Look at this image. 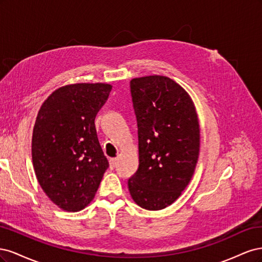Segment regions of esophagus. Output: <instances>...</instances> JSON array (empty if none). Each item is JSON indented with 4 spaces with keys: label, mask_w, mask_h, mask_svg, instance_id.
Masks as SVG:
<instances>
[{
    "label": "esophagus",
    "mask_w": 262,
    "mask_h": 262,
    "mask_svg": "<svg viewBox=\"0 0 262 262\" xmlns=\"http://www.w3.org/2000/svg\"><path fill=\"white\" fill-rule=\"evenodd\" d=\"M109 164H110V167L114 168L115 166H116V164H117V158H110Z\"/></svg>",
    "instance_id": "obj_1"
}]
</instances>
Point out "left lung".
Instances as JSON below:
<instances>
[{
  "label": "left lung",
  "mask_w": 262,
  "mask_h": 262,
  "mask_svg": "<svg viewBox=\"0 0 262 262\" xmlns=\"http://www.w3.org/2000/svg\"><path fill=\"white\" fill-rule=\"evenodd\" d=\"M139 168L128 180L141 208L157 211L176 201L191 180L200 149L198 115L188 93L171 78H133Z\"/></svg>",
  "instance_id": "8db88e82"
}]
</instances>
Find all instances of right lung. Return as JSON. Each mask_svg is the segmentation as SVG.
<instances>
[{"mask_svg":"<svg viewBox=\"0 0 262 262\" xmlns=\"http://www.w3.org/2000/svg\"><path fill=\"white\" fill-rule=\"evenodd\" d=\"M112 89L104 83L63 86L38 113L31 141L34 169L45 193L64 211L87 207L109 167L95 118Z\"/></svg>","mask_w":262,"mask_h":262,"instance_id":"1","label":"right lung"}]
</instances>
